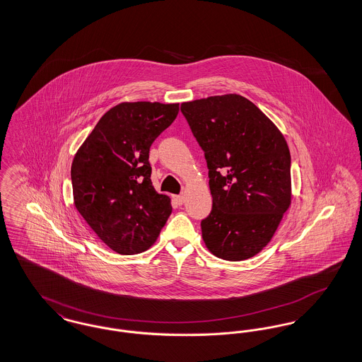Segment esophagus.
I'll return each mask as SVG.
<instances>
[{
    "instance_id": "esophagus-1",
    "label": "esophagus",
    "mask_w": 362,
    "mask_h": 362,
    "mask_svg": "<svg viewBox=\"0 0 362 362\" xmlns=\"http://www.w3.org/2000/svg\"><path fill=\"white\" fill-rule=\"evenodd\" d=\"M173 201L176 202V205L180 206V205L185 204V197H183V195H175V197H173Z\"/></svg>"
}]
</instances>
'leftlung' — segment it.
Here are the masks:
<instances>
[{
  "label": "left lung",
  "mask_w": 362,
  "mask_h": 362,
  "mask_svg": "<svg viewBox=\"0 0 362 362\" xmlns=\"http://www.w3.org/2000/svg\"><path fill=\"white\" fill-rule=\"evenodd\" d=\"M180 110L205 152L213 209L201 223L217 258H252L273 239L292 204L291 152L284 134L238 93L185 102Z\"/></svg>",
  "instance_id": "left-lung-1"
}]
</instances>
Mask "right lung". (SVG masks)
<instances>
[{
  "label": "right lung",
  "mask_w": 362,
  "mask_h": 362,
  "mask_svg": "<svg viewBox=\"0 0 362 362\" xmlns=\"http://www.w3.org/2000/svg\"><path fill=\"white\" fill-rule=\"evenodd\" d=\"M179 103L124 102L108 110L71 163L73 201L86 224L121 255L146 251L171 211L156 191L149 149L176 118Z\"/></svg>",
  "instance_id": "obj_1"
}]
</instances>
